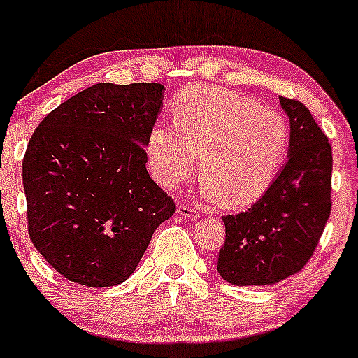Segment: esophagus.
<instances>
[{"mask_svg": "<svg viewBox=\"0 0 358 358\" xmlns=\"http://www.w3.org/2000/svg\"><path fill=\"white\" fill-rule=\"evenodd\" d=\"M178 213H179V215H182V217H189V219H194V217H198V213H200V212H198L194 206L179 203L178 205Z\"/></svg>", "mask_w": 358, "mask_h": 358, "instance_id": "obj_1", "label": "esophagus"}]
</instances>
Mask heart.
Wrapping results in <instances>:
<instances>
[{"instance_id":"b5f03b06","label":"heart","mask_w":358,"mask_h":358,"mask_svg":"<svg viewBox=\"0 0 358 358\" xmlns=\"http://www.w3.org/2000/svg\"><path fill=\"white\" fill-rule=\"evenodd\" d=\"M289 145L285 117L245 94L193 87L174 103V124L150 132L148 164L162 186L174 189L196 171L203 194L227 206H243L265 193Z\"/></svg>"}]
</instances>
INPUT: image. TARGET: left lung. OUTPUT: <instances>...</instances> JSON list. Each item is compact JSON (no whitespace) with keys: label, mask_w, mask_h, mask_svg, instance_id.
<instances>
[{"label":"left lung","mask_w":358,"mask_h":358,"mask_svg":"<svg viewBox=\"0 0 358 358\" xmlns=\"http://www.w3.org/2000/svg\"><path fill=\"white\" fill-rule=\"evenodd\" d=\"M289 117V158L246 212L224 215L217 271L236 286L274 285L307 265L331 213L333 152L307 106L279 96Z\"/></svg>","instance_id":"obj_1"}]
</instances>
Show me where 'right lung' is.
Here are the masks:
<instances>
[{
	"label": "right lung",
	"mask_w": 358,
	"mask_h": 358,
	"mask_svg": "<svg viewBox=\"0 0 358 358\" xmlns=\"http://www.w3.org/2000/svg\"><path fill=\"white\" fill-rule=\"evenodd\" d=\"M158 83H99L48 113L22 162L27 229L43 259L90 288L124 282L176 203L146 171Z\"/></svg>",
	"instance_id": "right-lung-1"
}]
</instances>
